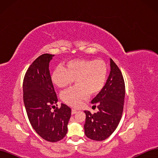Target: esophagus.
Listing matches in <instances>:
<instances>
[{
  "instance_id": "1",
  "label": "esophagus",
  "mask_w": 158,
  "mask_h": 158,
  "mask_svg": "<svg viewBox=\"0 0 158 158\" xmlns=\"http://www.w3.org/2000/svg\"><path fill=\"white\" fill-rule=\"evenodd\" d=\"M76 113H77V111H76V109H72V114H75Z\"/></svg>"
}]
</instances>
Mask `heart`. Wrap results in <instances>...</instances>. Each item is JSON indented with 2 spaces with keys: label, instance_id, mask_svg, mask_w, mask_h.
<instances>
[{
  "label": "heart",
  "instance_id": "obj_1",
  "mask_svg": "<svg viewBox=\"0 0 158 158\" xmlns=\"http://www.w3.org/2000/svg\"><path fill=\"white\" fill-rule=\"evenodd\" d=\"M107 74V66L103 60L79 59L66 62L63 67H56L51 80L59 88L69 86L74 80L76 86L63 91L60 98L69 106L78 107L89 94L95 95L103 89Z\"/></svg>",
  "mask_w": 158,
  "mask_h": 158
}]
</instances>
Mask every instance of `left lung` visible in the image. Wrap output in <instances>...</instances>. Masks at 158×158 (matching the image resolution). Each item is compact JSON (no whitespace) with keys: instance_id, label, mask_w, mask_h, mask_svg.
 Instances as JSON below:
<instances>
[{"instance_id":"left-lung-1","label":"left lung","mask_w":158,"mask_h":158,"mask_svg":"<svg viewBox=\"0 0 158 158\" xmlns=\"http://www.w3.org/2000/svg\"><path fill=\"white\" fill-rule=\"evenodd\" d=\"M110 67L106 84L92 101L99 111L94 114L84 111V133L93 140L107 139L115 131L122 117L125 95V82L121 70L111 59Z\"/></svg>"}]
</instances>
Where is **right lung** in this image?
Returning a JSON list of instances; mask_svg holds the SVG:
<instances>
[{
    "label": "right lung",
    "mask_w": 158,
    "mask_h": 158,
    "mask_svg": "<svg viewBox=\"0 0 158 158\" xmlns=\"http://www.w3.org/2000/svg\"><path fill=\"white\" fill-rule=\"evenodd\" d=\"M53 56L46 53L37 58L27 69L23 82V103L31 125L43 139L51 142L66 136L71 115L70 108L63 103L51 110L58 102L49 69Z\"/></svg>",
    "instance_id": "1"
}]
</instances>
